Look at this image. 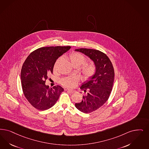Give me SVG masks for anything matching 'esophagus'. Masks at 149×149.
Masks as SVG:
<instances>
[{"instance_id": "34e87169", "label": "esophagus", "mask_w": 149, "mask_h": 149, "mask_svg": "<svg viewBox=\"0 0 149 149\" xmlns=\"http://www.w3.org/2000/svg\"><path fill=\"white\" fill-rule=\"evenodd\" d=\"M66 91L70 93H75V90H66Z\"/></svg>"}]
</instances>
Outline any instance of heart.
I'll list each match as a JSON object with an SVG mask.
<instances>
[{"mask_svg": "<svg viewBox=\"0 0 149 149\" xmlns=\"http://www.w3.org/2000/svg\"><path fill=\"white\" fill-rule=\"evenodd\" d=\"M70 61V64L74 68H79L84 64L86 62V58L81 54L79 53H72L70 54L67 58ZM60 59L56 60L54 69H55L56 65L59 61ZM95 71V66L92 64H85L82 68V72L84 77L86 79L91 77ZM61 84L66 88H72L75 87L78 81V79L77 77H66L61 80Z\"/></svg>", "mask_w": 149, "mask_h": 149, "instance_id": "b5f03b06", "label": "heart"}]
</instances>
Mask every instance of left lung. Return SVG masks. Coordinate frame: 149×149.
Returning <instances> with one entry per match:
<instances>
[{"label":"left lung","mask_w":149,"mask_h":149,"mask_svg":"<svg viewBox=\"0 0 149 149\" xmlns=\"http://www.w3.org/2000/svg\"><path fill=\"white\" fill-rule=\"evenodd\" d=\"M75 52L84 54L91 60L95 67L94 75L89 80L82 84L80 89L86 92L75 107L84 113H90L104 105L109 97L114 80L113 66L106 54L100 51L86 48L77 49Z\"/></svg>","instance_id":"obj_1"}]
</instances>
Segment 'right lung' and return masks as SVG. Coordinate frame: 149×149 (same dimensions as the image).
I'll return each instance as SVG.
<instances>
[{
  "label": "right lung",
  "mask_w": 149,
  "mask_h": 149,
  "mask_svg": "<svg viewBox=\"0 0 149 149\" xmlns=\"http://www.w3.org/2000/svg\"><path fill=\"white\" fill-rule=\"evenodd\" d=\"M70 47H49L36 49L28 56L21 70V81L25 97L30 104L39 110L53 107L64 91L60 86L51 88L45 84L53 73L56 60Z\"/></svg>",
  "instance_id": "obj_1"
}]
</instances>
